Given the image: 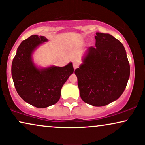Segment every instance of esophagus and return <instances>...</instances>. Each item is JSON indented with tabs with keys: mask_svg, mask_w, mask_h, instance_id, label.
Segmentation results:
<instances>
[{
	"mask_svg": "<svg viewBox=\"0 0 145 145\" xmlns=\"http://www.w3.org/2000/svg\"><path fill=\"white\" fill-rule=\"evenodd\" d=\"M73 66H74V68L76 69L77 67H78V66H79V63L74 62V63H73Z\"/></svg>",
	"mask_w": 145,
	"mask_h": 145,
	"instance_id": "esophagus-1",
	"label": "esophagus"
}]
</instances>
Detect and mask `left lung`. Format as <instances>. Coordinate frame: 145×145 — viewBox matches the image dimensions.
Here are the masks:
<instances>
[{"label": "left lung", "instance_id": "1", "mask_svg": "<svg viewBox=\"0 0 145 145\" xmlns=\"http://www.w3.org/2000/svg\"><path fill=\"white\" fill-rule=\"evenodd\" d=\"M95 38V47L87 50L83 63L75 74L83 101L101 107L122 95L130 76V65L119 40L101 32H96Z\"/></svg>", "mask_w": 145, "mask_h": 145}]
</instances>
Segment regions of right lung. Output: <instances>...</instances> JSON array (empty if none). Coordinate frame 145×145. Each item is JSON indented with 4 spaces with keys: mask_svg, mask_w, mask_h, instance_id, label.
Returning <instances> with one entry per match:
<instances>
[{
    "mask_svg": "<svg viewBox=\"0 0 145 145\" xmlns=\"http://www.w3.org/2000/svg\"><path fill=\"white\" fill-rule=\"evenodd\" d=\"M43 36L32 35L18 46L12 63V77L16 91L27 103L38 108L56 103L61 89L74 73L72 63L64 67L51 66L39 69L32 61V54L38 46L47 42Z\"/></svg>",
    "mask_w": 145,
    "mask_h": 145,
    "instance_id": "right-lung-1",
    "label": "right lung"
}]
</instances>
